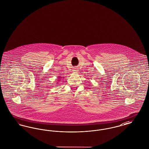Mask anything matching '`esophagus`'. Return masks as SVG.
<instances>
[{"label":"esophagus","instance_id":"34e87169","mask_svg":"<svg viewBox=\"0 0 149 149\" xmlns=\"http://www.w3.org/2000/svg\"><path fill=\"white\" fill-rule=\"evenodd\" d=\"M77 70V69H76V68H74V72H76V71Z\"/></svg>","mask_w":149,"mask_h":149}]
</instances>
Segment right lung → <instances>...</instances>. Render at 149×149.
<instances>
[{"label":"right lung","instance_id":"1","mask_svg":"<svg viewBox=\"0 0 149 149\" xmlns=\"http://www.w3.org/2000/svg\"><path fill=\"white\" fill-rule=\"evenodd\" d=\"M58 79H60V78H62V77H58ZM59 80H61V79H59Z\"/></svg>","mask_w":149,"mask_h":149}]
</instances>
